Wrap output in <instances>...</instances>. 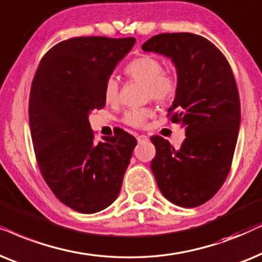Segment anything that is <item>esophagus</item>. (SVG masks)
I'll list each match as a JSON object with an SVG mask.
<instances>
[{
	"label": "esophagus",
	"mask_w": 262,
	"mask_h": 262,
	"mask_svg": "<svg viewBox=\"0 0 262 262\" xmlns=\"http://www.w3.org/2000/svg\"><path fill=\"white\" fill-rule=\"evenodd\" d=\"M137 140H138V142H145V141H147V140H148V138L146 137V135L141 134V135H138V137H137Z\"/></svg>",
	"instance_id": "34e87169"
}]
</instances>
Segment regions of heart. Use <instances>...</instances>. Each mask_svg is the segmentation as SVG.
<instances>
[{
    "instance_id": "1",
    "label": "heart",
    "mask_w": 262,
    "mask_h": 262,
    "mask_svg": "<svg viewBox=\"0 0 262 262\" xmlns=\"http://www.w3.org/2000/svg\"><path fill=\"white\" fill-rule=\"evenodd\" d=\"M125 75L135 81L144 82L145 96L159 104H166L175 98L179 90V76L171 71H164V64L159 58L151 55H142L129 62L124 69ZM104 99L114 104L120 96V85L115 78H109L104 83ZM152 115L147 107L128 110L123 115V122L130 127H142Z\"/></svg>"
}]
</instances>
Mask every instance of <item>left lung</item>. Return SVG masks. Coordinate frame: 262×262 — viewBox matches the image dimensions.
I'll return each mask as SVG.
<instances>
[{
  "label": "left lung",
  "instance_id": "8db88e82",
  "mask_svg": "<svg viewBox=\"0 0 262 262\" xmlns=\"http://www.w3.org/2000/svg\"><path fill=\"white\" fill-rule=\"evenodd\" d=\"M142 50L175 63L180 83L167 117L186 127L179 149L159 135L151 138L153 175L167 200L198 207L214 196L231 169L241 122L235 76L223 52L199 34H157Z\"/></svg>",
  "mask_w": 262,
  "mask_h": 262
}]
</instances>
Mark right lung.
I'll use <instances>...</instances> for the list:
<instances>
[{"label": "right lung", "instance_id": "add662e5", "mask_svg": "<svg viewBox=\"0 0 262 262\" xmlns=\"http://www.w3.org/2000/svg\"><path fill=\"white\" fill-rule=\"evenodd\" d=\"M135 38L74 37L40 60L31 85V138L40 173L55 196L80 213L116 200L137 139L127 132L96 141L89 122L105 105L104 83Z\"/></svg>", "mask_w": 262, "mask_h": 262}]
</instances>
